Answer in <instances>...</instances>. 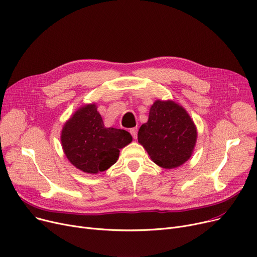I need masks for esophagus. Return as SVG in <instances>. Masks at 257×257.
Returning <instances> with one entry per match:
<instances>
[{
	"mask_svg": "<svg viewBox=\"0 0 257 257\" xmlns=\"http://www.w3.org/2000/svg\"><path fill=\"white\" fill-rule=\"evenodd\" d=\"M130 133L133 136V139L136 140V138H138V128H131Z\"/></svg>",
	"mask_w": 257,
	"mask_h": 257,
	"instance_id": "1",
	"label": "esophagus"
}]
</instances>
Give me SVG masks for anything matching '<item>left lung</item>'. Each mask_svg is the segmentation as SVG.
I'll list each match as a JSON object with an SVG mask.
<instances>
[{
    "label": "left lung",
    "mask_w": 257,
    "mask_h": 257,
    "mask_svg": "<svg viewBox=\"0 0 257 257\" xmlns=\"http://www.w3.org/2000/svg\"><path fill=\"white\" fill-rule=\"evenodd\" d=\"M196 128L187 111L173 101L157 100L149 119L139 130V143L151 159L163 168H175L191 157Z\"/></svg>",
    "instance_id": "obj_1"
}]
</instances>
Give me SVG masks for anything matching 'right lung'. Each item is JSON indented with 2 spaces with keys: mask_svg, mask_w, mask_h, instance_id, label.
<instances>
[{
  "mask_svg": "<svg viewBox=\"0 0 257 257\" xmlns=\"http://www.w3.org/2000/svg\"><path fill=\"white\" fill-rule=\"evenodd\" d=\"M65 155L75 167L88 174L104 172L118 158L119 149L132 142L123 129L105 128L95 104L79 108L62 130Z\"/></svg>",
  "mask_w": 257,
  "mask_h": 257,
  "instance_id": "add662e5",
  "label": "right lung"
}]
</instances>
